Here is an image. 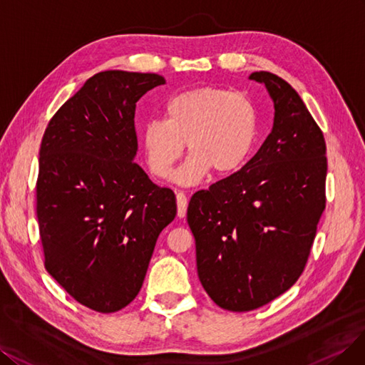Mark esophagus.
Listing matches in <instances>:
<instances>
[{"instance_id":"1","label":"esophagus","mask_w":365,"mask_h":365,"mask_svg":"<svg viewBox=\"0 0 365 365\" xmlns=\"http://www.w3.org/2000/svg\"><path fill=\"white\" fill-rule=\"evenodd\" d=\"M187 207V197L183 192H178V215L180 218H185Z\"/></svg>"}]
</instances>
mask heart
Instances as JSON below:
<instances>
[{"label": "heart", "instance_id": "obj_1", "mask_svg": "<svg viewBox=\"0 0 365 365\" xmlns=\"http://www.w3.org/2000/svg\"><path fill=\"white\" fill-rule=\"evenodd\" d=\"M255 138L252 101L240 92L205 86L174 96L163 110V121L145 123L140 145L150 173L163 179L183 155L186 143L191 155L173 174V180L195 185L210 170L217 174L238 170Z\"/></svg>", "mask_w": 365, "mask_h": 365}]
</instances>
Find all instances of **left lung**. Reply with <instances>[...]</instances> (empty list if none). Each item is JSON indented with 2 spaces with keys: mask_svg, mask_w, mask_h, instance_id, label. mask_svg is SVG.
Instances as JSON below:
<instances>
[{
  "mask_svg": "<svg viewBox=\"0 0 365 365\" xmlns=\"http://www.w3.org/2000/svg\"><path fill=\"white\" fill-rule=\"evenodd\" d=\"M274 103L272 133L245 165L197 191L187 206L197 273L220 308L264 307L296 284L326 207V143L299 93L253 73Z\"/></svg>",
  "mask_w": 365,
  "mask_h": 365,
  "instance_id": "8db88e82",
  "label": "left lung"
}]
</instances>
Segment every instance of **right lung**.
<instances>
[{
  "label": "right lung",
  "mask_w": 365,
  "mask_h": 365,
  "mask_svg": "<svg viewBox=\"0 0 365 365\" xmlns=\"http://www.w3.org/2000/svg\"><path fill=\"white\" fill-rule=\"evenodd\" d=\"M159 74L103 71L58 109L39 150L36 214L45 268L78 303L109 314L143 287L178 206L133 162L135 110Z\"/></svg>",
  "instance_id": "obj_1"
}]
</instances>
